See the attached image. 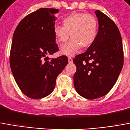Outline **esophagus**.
Listing matches in <instances>:
<instances>
[{
    "label": "esophagus",
    "instance_id": "1",
    "mask_svg": "<svg viewBox=\"0 0 130 130\" xmlns=\"http://www.w3.org/2000/svg\"><path fill=\"white\" fill-rule=\"evenodd\" d=\"M68 62H72V58H68Z\"/></svg>",
    "mask_w": 130,
    "mask_h": 130
}]
</instances>
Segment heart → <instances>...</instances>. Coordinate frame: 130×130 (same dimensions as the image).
<instances>
[{
	"label": "heart",
	"mask_w": 130,
	"mask_h": 130,
	"mask_svg": "<svg viewBox=\"0 0 130 130\" xmlns=\"http://www.w3.org/2000/svg\"><path fill=\"white\" fill-rule=\"evenodd\" d=\"M98 34V21L91 14L74 13L62 20V27L56 25L53 34L56 42L60 45L71 40L60 48V53L64 56H72L83 48H88L95 41Z\"/></svg>",
	"instance_id": "b5f03b06"
}]
</instances>
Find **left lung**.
Listing matches in <instances>:
<instances>
[{"label":"left lung","instance_id":"1","mask_svg":"<svg viewBox=\"0 0 130 130\" xmlns=\"http://www.w3.org/2000/svg\"><path fill=\"white\" fill-rule=\"evenodd\" d=\"M95 41L73 60L77 71L74 86L81 96L95 99L109 92L122 71L124 57L122 37L114 22L99 10Z\"/></svg>","mask_w":130,"mask_h":130}]
</instances>
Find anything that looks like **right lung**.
Wrapping results in <instances>:
<instances>
[{
  "mask_svg": "<svg viewBox=\"0 0 130 130\" xmlns=\"http://www.w3.org/2000/svg\"><path fill=\"white\" fill-rule=\"evenodd\" d=\"M58 12L57 9L40 8L21 21L13 34L12 73L22 93L33 99L52 93L56 78L68 65L65 56L46 61L47 56L58 51L53 34Z\"/></svg>",
  "mask_w": 130,
  "mask_h": 130,
  "instance_id": "right-lung-1",
  "label": "right lung"
}]
</instances>
